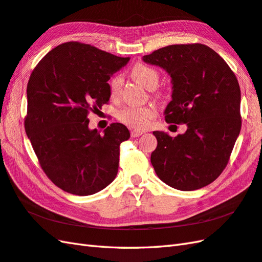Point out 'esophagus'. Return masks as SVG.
I'll return each instance as SVG.
<instances>
[{
	"label": "esophagus",
	"mask_w": 262,
	"mask_h": 262,
	"mask_svg": "<svg viewBox=\"0 0 262 262\" xmlns=\"http://www.w3.org/2000/svg\"><path fill=\"white\" fill-rule=\"evenodd\" d=\"M144 131H139V130H132L130 132V135L132 138H137V137H140L141 135H143Z\"/></svg>",
	"instance_id": "esophagus-1"
}]
</instances>
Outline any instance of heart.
<instances>
[{
    "label": "heart",
    "instance_id": "1",
    "mask_svg": "<svg viewBox=\"0 0 262 262\" xmlns=\"http://www.w3.org/2000/svg\"><path fill=\"white\" fill-rule=\"evenodd\" d=\"M131 75L140 84H142L146 89H155L159 80H160V73L157 69L144 63H137L132 68ZM123 78L121 74L114 75L109 82V93L112 99L119 98L122 90ZM156 109L152 105L144 106H126L117 112V118L126 125L133 129H145L151 123V121L156 118Z\"/></svg>",
    "mask_w": 262,
    "mask_h": 262
}]
</instances>
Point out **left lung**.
I'll list each match as a JSON object with an SVG mask.
<instances>
[{
  "instance_id": "left-lung-1",
  "label": "left lung",
  "mask_w": 262,
  "mask_h": 262,
  "mask_svg": "<svg viewBox=\"0 0 262 262\" xmlns=\"http://www.w3.org/2000/svg\"><path fill=\"white\" fill-rule=\"evenodd\" d=\"M172 78L167 123L187 124L171 138L155 131L151 163L168 186L191 191L208 186L225 170L241 129L240 86L232 70L205 44H174L144 55Z\"/></svg>"
}]
</instances>
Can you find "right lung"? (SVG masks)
<instances>
[{"mask_svg": "<svg viewBox=\"0 0 262 262\" xmlns=\"http://www.w3.org/2000/svg\"><path fill=\"white\" fill-rule=\"evenodd\" d=\"M129 60L71 41L51 50L30 75L25 132L44 173L66 192L97 193L117 177L130 132L111 123L100 135L89 129L88 116L109 102L107 81Z\"/></svg>", "mask_w": 262, "mask_h": 262, "instance_id": "add662e5", "label": "right lung"}]
</instances>
